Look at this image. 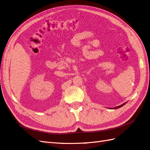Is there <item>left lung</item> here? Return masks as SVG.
Masks as SVG:
<instances>
[{
	"instance_id": "8db88e82",
	"label": "left lung",
	"mask_w": 150,
	"mask_h": 150,
	"mask_svg": "<svg viewBox=\"0 0 150 150\" xmlns=\"http://www.w3.org/2000/svg\"><path fill=\"white\" fill-rule=\"evenodd\" d=\"M124 104H125V103H124V104H122V105H120V106H117V107H116V108H113V109H117V108H120V107H122V106H123Z\"/></svg>"
}]
</instances>
